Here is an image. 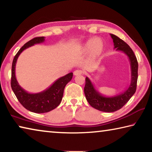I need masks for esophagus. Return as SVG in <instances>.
Masks as SVG:
<instances>
[{"mask_svg": "<svg viewBox=\"0 0 152 152\" xmlns=\"http://www.w3.org/2000/svg\"><path fill=\"white\" fill-rule=\"evenodd\" d=\"M82 73V70H76L74 72V76H78V75H80Z\"/></svg>", "mask_w": 152, "mask_h": 152, "instance_id": "34e87169", "label": "esophagus"}]
</instances>
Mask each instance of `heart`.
Returning a JSON list of instances; mask_svg holds the SVG:
<instances>
[{"label": "heart", "instance_id": "b5f03b06", "mask_svg": "<svg viewBox=\"0 0 152 152\" xmlns=\"http://www.w3.org/2000/svg\"><path fill=\"white\" fill-rule=\"evenodd\" d=\"M82 48L86 52H92L94 56H99L104 50V45L99 38L94 37L86 41L82 45Z\"/></svg>", "mask_w": 152, "mask_h": 152}]
</instances>
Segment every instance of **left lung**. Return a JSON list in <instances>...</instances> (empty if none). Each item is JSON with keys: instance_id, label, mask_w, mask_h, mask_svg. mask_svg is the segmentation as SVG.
I'll return each instance as SVG.
<instances>
[{"instance_id": "1", "label": "left lung", "mask_w": 152, "mask_h": 152, "mask_svg": "<svg viewBox=\"0 0 152 152\" xmlns=\"http://www.w3.org/2000/svg\"><path fill=\"white\" fill-rule=\"evenodd\" d=\"M110 35L111 36L114 43V49L116 51H122L129 60L131 66L130 84L122 93L113 96H105L94 88L91 80L88 77H86V84L84 89L86 99L90 105L97 110L107 113H112L119 110L129 101L136 91L138 78V63L132 48L117 36L113 34H110Z\"/></svg>"}]
</instances>
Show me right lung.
I'll return each instance as SVG.
<instances>
[{"instance_id":"obj_1","label":"right lung","mask_w":152,"mask_h":152,"mask_svg":"<svg viewBox=\"0 0 152 152\" xmlns=\"http://www.w3.org/2000/svg\"><path fill=\"white\" fill-rule=\"evenodd\" d=\"M44 41L45 37H38L27 42L15 55L12 64L11 84L12 91L18 101L25 109L35 113H48L56 109L62 100L66 85L73 76V73L70 72L59 78L49 88L38 93H29L19 85L15 76V68L19 55L25 49L44 42Z\"/></svg>"}]
</instances>
